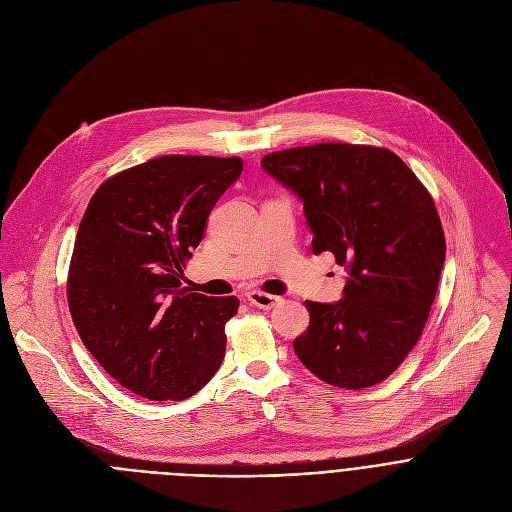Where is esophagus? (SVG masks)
I'll return each mask as SVG.
<instances>
[{
  "label": "esophagus",
  "instance_id": "esophagus-1",
  "mask_svg": "<svg viewBox=\"0 0 512 512\" xmlns=\"http://www.w3.org/2000/svg\"><path fill=\"white\" fill-rule=\"evenodd\" d=\"M247 300H249L255 308H261V310H271V308H275V306L281 302L277 296L265 294V291H249Z\"/></svg>",
  "mask_w": 512,
  "mask_h": 512
}]
</instances>
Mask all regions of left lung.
<instances>
[{
    "label": "left lung",
    "instance_id": "8db88e82",
    "mask_svg": "<svg viewBox=\"0 0 512 512\" xmlns=\"http://www.w3.org/2000/svg\"><path fill=\"white\" fill-rule=\"evenodd\" d=\"M261 166L304 202L312 251L348 271L342 300L306 302L298 358L334 387L385 381L417 344L446 261L433 198L399 156L373 145L316 143Z\"/></svg>",
    "mask_w": 512,
    "mask_h": 512
}]
</instances>
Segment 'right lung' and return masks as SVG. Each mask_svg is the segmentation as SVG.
<instances>
[{
    "instance_id": "obj_1",
    "label": "right lung",
    "mask_w": 512,
    "mask_h": 512,
    "mask_svg": "<svg viewBox=\"0 0 512 512\" xmlns=\"http://www.w3.org/2000/svg\"><path fill=\"white\" fill-rule=\"evenodd\" d=\"M241 172V158L162 156L103 182L85 210L68 267L70 316L135 395L182 401L221 367L239 300L192 294L182 269Z\"/></svg>"
}]
</instances>
